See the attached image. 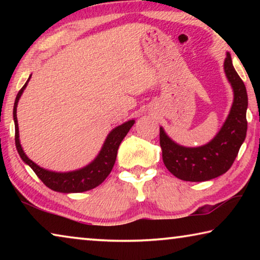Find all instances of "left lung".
<instances>
[{
	"instance_id": "1",
	"label": "left lung",
	"mask_w": 260,
	"mask_h": 260,
	"mask_svg": "<svg viewBox=\"0 0 260 260\" xmlns=\"http://www.w3.org/2000/svg\"><path fill=\"white\" fill-rule=\"evenodd\" d=\"M223 70L233 88L234 100L225 122L209 143L193 148L180 146L160 127L162 161L174 177L183 181H208L226 173L245 140L248 94L244 82L233 67L230 52L223 61Z\"/></svg>"
}]
</instances>
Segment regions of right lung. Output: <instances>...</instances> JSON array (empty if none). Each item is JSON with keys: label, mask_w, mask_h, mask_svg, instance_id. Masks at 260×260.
Masks as SVG:
<instances>
[{"label": "right lung", "mask_w": 260, "mask_h": 260, "mask_svg": "<svg viewBox=\"0 0 260 260\" xmlns=\"http://www.w3.org/2000/svg\"><path fill=\"white\" fill-rule=\"evenodd\" d=\"M30 74L28 80L26 81L23 88L18 91L14 105V121H15V142L16 148L18 151L19 156L25 164H27L30 169L34 171V173L38 175L39 179L46 184L51 190L58 192H82L90 190L99 184L102 183L107 179L110 172L112 171L117 158V151L119 148L121 141L124 140L125 136L128 133V131L134 125L135 120L131 119L124 122L114 128L108 134L105 139L102 149H101L99 155L95 157L93 161L86 165L82 169L76 171H70V172H55V171H49L43 169V167L35 164L33 160L26 156L23 150V147L20 144L19 140V128H18V120H17V105H18L20 96L23 95L24 90L29 81Z\"/></svg>", "instance_id": "right-lung-1"}]
</instances>
